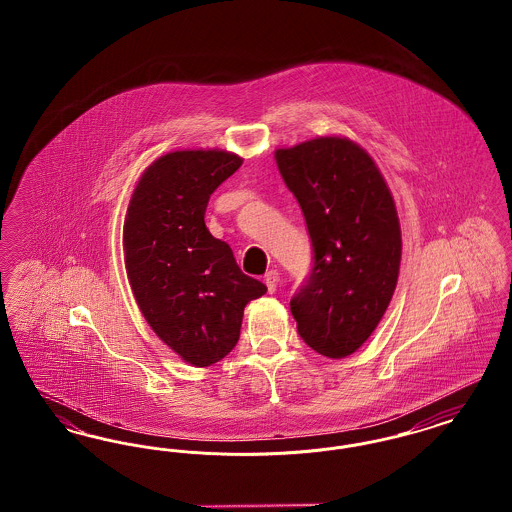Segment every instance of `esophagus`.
Segmentation results:
<instances>
[{"instance_id":"esophagus-1","label":"esophagus","mask_w":512,"mask_h":512,"mask_svg":"<svg viewBox=\"0 0 512 512\" xmlns=\"http://www.w3.org/2000/svg\"><path fill=\"white\" fill-rule=\"evenodd\" d=\"M263 278H265V284H267L268 293L276 292V286H278V278H280V276H278V272L270 268V270L265 272V276H263Z\"/></svg>"}]
</instances>
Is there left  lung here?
I'll use <instances>...</instances> for the list:
<instances>
[{"label":"left lung","instance_id":"1","mask_svg":"<svg viewBox=\"0 0 512 512\" xmlns=\"http://www.w3.org/2000/svg\"><path fill=\"white\" fill-rule=\"evenodd\" d=\"M311 238L313 268L290 301L301 340L330 359L357 351L384 317L401 263V228L365 149L317 138L276 151Z\"/></svg>","mask_w":512,"mask_h":512}]
</instances>
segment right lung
<instances>
[{"label": "right lung", "mask_w": 512, "mask_h": 512, "mask_svg": "<svg viewBox=\"0 0 512 512\" xmlns=\"http://www.w3.org/2000/svg\"><path fill=\"white\" fill-rule=\"evenodd\" d=\"M240 165L219 149L167 153L142 174L124 220L136 303L153 332L194 366L215 365L236 347L245 305L267 292L205 226L209 197Z\"/></svg>", "instance_id": "add662e5"}]
</instances>
